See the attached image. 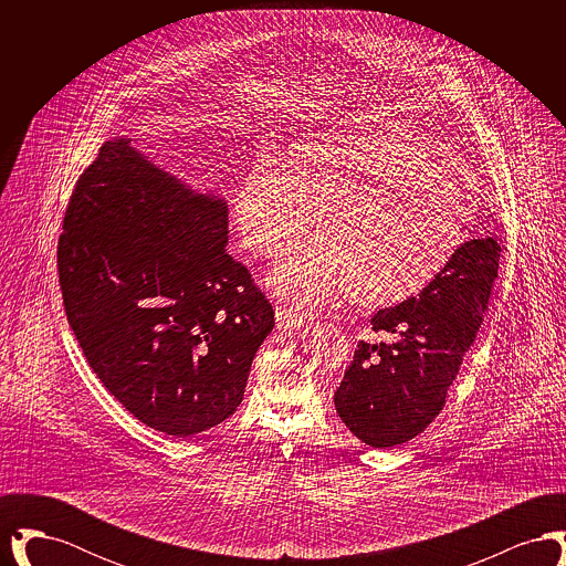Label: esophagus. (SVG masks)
Returning <instances> with one entry per match:
<instances>
[{"instance_id":"esophagus-1","label":"esophagus","mask_w":566,"mask_h":566,"mask_svg":"<svg viewBox=\"0 0 566 566\" xmlns=\"http://www.w3.org/2000/svg\"><path fill=\"white\" fill-rule=\"evenodd\" d=\"M275 321H277V326H284V328H289V326H301V324L307 321V314L301 312V310H296V307L277 305V307H275Z\"/></svg>"}]
</instances>
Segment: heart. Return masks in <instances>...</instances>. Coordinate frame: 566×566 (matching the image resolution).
Returning <instances> with one entry per match:
<instances>
[{
    "label": "heart",
    "mask_w": 566,
    "mask_h": 566,
    "mask_svg": "<svg viewBox=\"0 0 566 566\" xmlns=\"http://www.w3.org/2000/svg\"><path fill=\"white\" fill-rule=\"evenodd\" d=\"M390 134H328L298 146L293 163L261 153L235 190L240 240L277 256L312 214L318 233L271 271V289L303 307L346 291L363 305L403 301L446 270L464 238V197L437 165L413 167Z\"/></svg>",
    "instance_id": "obj_1"
}]
</instances>
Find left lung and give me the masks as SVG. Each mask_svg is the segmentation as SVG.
<instances>
[{
  "label": "left lung",
  "mask_w": 566,
  "mask_h": 566,
  "mask_svg": "<svg viewBox=\"0 0 566 566\" xmlns=\"http://www.w3.org/2000/svg\"><path fill=\"white\" fill-rule=\"evenodd\" d=\"M499 259L494 238L464 242L420 295L371 318L376 333L397 339L360 342L335 392L339 418L363 443L401 446L439 416L484 321Z\"/></svg>",
  "instance_id": "1"
}]
</instances>
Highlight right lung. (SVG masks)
I'll use <instances>...</instances> for the list:
<instances>
[{
  "mask_svg": "<svg viewBox=\"0 0 566 566\" xmlns=\"http://www.w3.org/2000/svg\"><path fill=\"white\" fill-rule=\"evenodd\" d=\"M227 203L109 139L78 178L56 243L67 323L109 395L155 431L189 437L242 403L275 324L227 250Z\"/></svg>",
  "mask_w": 566,
  "mask_h": 566,
  "instance_id": "right-lung-1",
  "label": "right lung"
}]
</instances>
